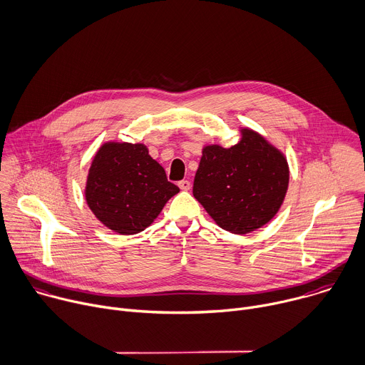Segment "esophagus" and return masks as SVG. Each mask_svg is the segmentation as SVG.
Returning a JSON list of instances; mask_svg holds the SVG:
<instances>
[{"label": "esophagus", "mask_w": 365, "mask_h": 365, "mask_svg": "<svg viewBox=\"0 0 365 365\" xmlns=\"http://www.w3.org/2000/svg\"><path fill=\"white\" fill-rule=\"evenodd\" d=\"M178 187H180L181 190H184V191H188V190L191 188V182H190L188 180H182V181L178 182Z\"/></svg>", "instance_id": "34e87169"}]
</instances>
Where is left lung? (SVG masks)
Listing matches in <instances>:
<instances>
[{"label":"left lung","instance_id":"left-lung-1","mask_svg":"<svg viewBox=\"0 0 365 365\" xmlns=\"http://www.w3.org/2000/svg\"><path fill=\"white\" fill-rule=\"evenodd\" d=\"M230 148H202L192 194L222 229L247 235L279 211L289 184L284 155L260 133L242 128Z\"/></svg>","mask_w":365,"mask_h":365}]
</instances>
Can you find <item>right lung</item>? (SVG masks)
<instances>
[{"label": "right lung", "instance_id": "1", "mask_svg": "<svg viewBox=\"0 0 365 365\" xmlns=\"http://www.w3.org/2000/svg\"><path fill=\"white\" fill-rule=\"evenodd\" d=\"M180 188L143 143L106 142L93 157L85 197L98 220L119 235H136L154 223Z\"/></svg>", "mask_w": 365, "mask_h": 365}]
</instances>
